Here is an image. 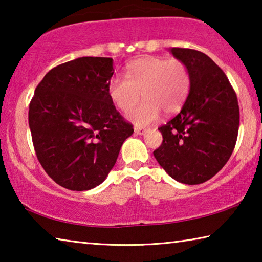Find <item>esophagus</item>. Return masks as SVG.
<instances>
[{"label": "esophagus", "instance_id": "obj_1", "mask_svg": "<svg viewBox=\"0 0 262 262\" xmlns=\"http://www.w3.org/2000/svg\"><path fill=\"white\" fill-rule=\"evenodd\" d=\"M134 132L136 133V134H139V135H144L145 132H147V129H145V128H143V127L135 126L134 127Z\"/></svg>", "mask_w": 262, "mask_h": 262}]
</instances>
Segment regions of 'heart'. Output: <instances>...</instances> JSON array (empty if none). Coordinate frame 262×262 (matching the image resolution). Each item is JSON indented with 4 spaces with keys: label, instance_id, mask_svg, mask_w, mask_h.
I'll return each mask as SVG.
<instances>
[{
    "label": "heart",
    "instance_id": "b5f03b06",
    "mask_svg": "<svg viewBox=\"0 0 262 262\" xmlns=\"http://www.w3.org/2000/svg\"><path fill=\"white\" fill-rule=\"evenodd\" d=\"M190 88L188 68L180 60L143 56L129 62L125 75H114L108 94L117 107L128 111L143 96L144 100L133 108L128 117L137 125L157 120L161 111L173 113L180 110Z\"/></svg>",
    "mask_w": 262,
    "mask_h": 262
}]
</instances>
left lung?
Masks as SVG:
<instances>
[{"label": "left lung", "instance_id": "left-lung-1", "mask_svg": "<svg viewBox=\"0 0 262 262\" xmlns=\"http://www.w3.org/2000/svg\"><path fill=\"white\" fill-rule=\"evenodd\" d=\"M170 53L188 68L190 88L180 112L165 126L154 151L166 173L186 185L212 178L236 145L239 106L227 75L205 53L173 47Z\"/></svg>", "mask_w": 262, "mask_h": 262}]
</instances>
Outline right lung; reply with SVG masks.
Segmentation results:
<instances>
[{"mask_svg":"<svg viewBox=\"0 0 262 262\" xmlns=\"http://www.w3.org/2000/svg\"><path fill=\"white\" fill-rule=\"evenodd\" d=\"M113 73L111 57L83 56L50 70L35 89L29 110L34 150L62 187L100 185L134 132L110 97Z\"/></svg>","mask_w":262,"mask_h":262,"instance_id":"right-lung-1","label":"right lung"}]
</instances>
